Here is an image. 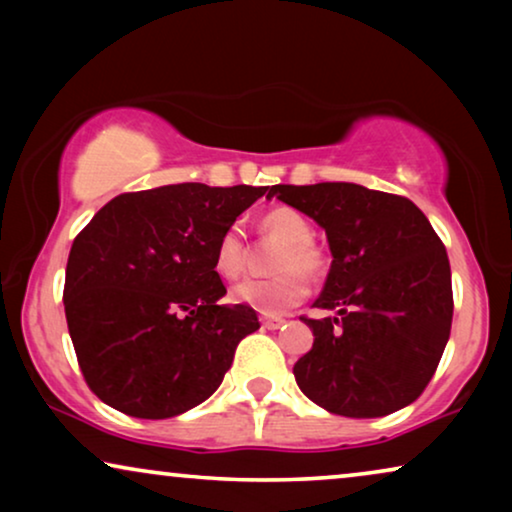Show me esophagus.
<instances>
[{
    "label": "esophagus",
    "mask_w": 512,
    "mask_h": 512,
    "mask_svg": "<svg viewBox=\"0 0 512 512\" xmlns=\"http://www.w3.org/2000/svg\"><path fill=\"white\" fill-rule=\"evenodd\" d=\"M261 324H263V328H268V331H275V328L284 326V319L282 317H261Z\"/></svg>",
    "instance_id": "obj_1"
}]
</instances>
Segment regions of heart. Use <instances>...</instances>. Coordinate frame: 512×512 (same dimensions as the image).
I'll return each mask as SVG.
<instances>
[{
	"label": "heart",
	"instance_id": "b5f03b06",
	"mask_svg": "<svg viewBox=\"0 0 512 512\" xmlns=\"http://www.w3.org/2000/svg\"><path fill=\"white\" fill-rule=\"evenodd\" d=\"M263 235L282 242L277 251L275 272L279 275L268 279H242L233 286L230 298L235 303L247 305L251 310L268 314H282L289 307L298 305L307 296V279L302 275H317L321 270V251L312 242L314 230L305 214L293 207H272L258 219ZM212 268L221 279H235L244 268V237L237 226H228L216 237L212 251Z\"/></svg>",
	"mask_w": 512,
	"mask_h": 512
}]
</instances>
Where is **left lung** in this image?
I'll return each mask as SVG.
<instances>
[{"instance_id": "8db88e82", "label": "left lung", "mask_w": 512, "mask_h": 512, "mask_svg": "<svg viewBox=\"0 0 512 512\" xmlns=\"http://www.w3.org/2000/svg\"><path fill=\"white\" fill-rule=\"evenodd\" d=\"M326 230L331 270L303 321L314 342L293 366L303 394L342 417H384L426 389L452 328L447 251L415 202L347 181L272 186Z\"/></svg>"}]
</instances>
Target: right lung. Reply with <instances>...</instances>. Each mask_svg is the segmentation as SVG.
Instances as JSON below:
<instances>
[{
    "mask_svg": "<svg viewBox=\"0 0 512 512\" xmlns=\"http://www.w3.org/2000/svg\"><path fill=\"white\" fill-rule=\"evenodd\" d=\"M268 186L172 184L123 193L76 235L65 314L93 394L139 419L177 417L219 389L242 338L261 328L247 305H219L214 242Z\"/></svg>",
    "mask_w": 512,
    "mask_h": 512,
    "instance_id": "right-lung-1",
    "label": "right lung"
}]
</instances>
